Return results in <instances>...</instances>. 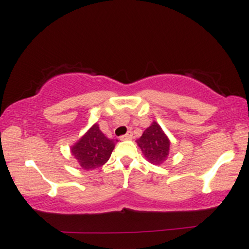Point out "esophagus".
I'll return each instance as SVG.
<instances>
[{
  "mask_svg": "<svg viewBox=\"0 0 249 249\" xmlns=\"http://www.w3.org/2000/svg\"><path fill=\"white\" fill-rule=\"evenodd\" d=\"M132 139H133V134H132V132H128L127 134H125V135L121 136V140H122V141H129V140H132Z\"/></svg>",
  "mask_w": 249,
  "mask_h": 249,
  "instance_id": "esophagus-1",
  "label": "esophagus"
}]
</instances>
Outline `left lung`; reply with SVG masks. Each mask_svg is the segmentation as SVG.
Wrapping results in <instances>:
<instances>
[{
	"label": "left lung",
	"mask_w": 249,
	"mask_h": 249,
	"mask_svg": "<svg viewBox=\"0 0 249 249\" xmlns=\"http://www.w3.org/2000/svg\"><path fill=\"white\" fill-rule=\"evenodd\" d=\"M136 142L149 163L160 165L168 159L171 143L156 122H153Z\"/></svg>",
	"instance_id": "obj_1"
}]
</instances>
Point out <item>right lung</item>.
Returning a JSON list of instances; mask_svg holds the SVG:
<instances>
[{
	"label": "right lung",
	"instance_id": "obj_1",
	"mask_svg": "<svg viewBox=\"0 0 249 249\" xmlns=\"http://www.w3.org/2000/svg\"><path fill=\"white\" fill-rule=\"evenodd\" d=\"M116 142L115 140H108L101 132L98 125L94 124L73 146L72 155L86 171L95 169L108 160Z\"/></svg>",
	"mask_w": 249,
	"mask_h": 249
}]
</instances>
